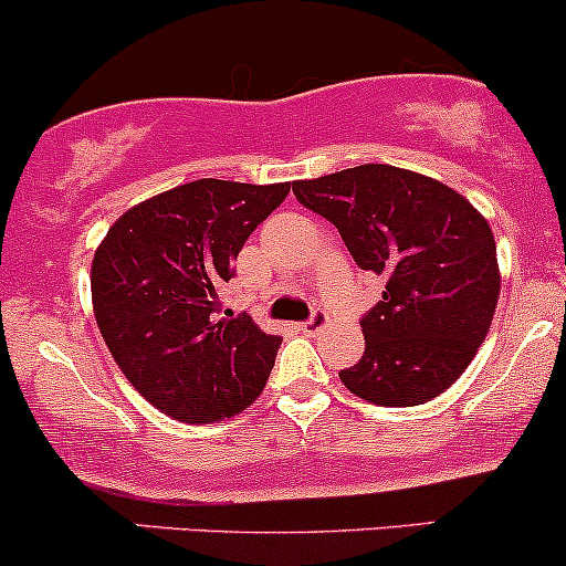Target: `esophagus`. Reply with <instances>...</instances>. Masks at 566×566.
Instances as JSON below:
<instances>
[{"label": "esophagus", "mask_w": 566, "mask_h": 566, "mask_svg": "<svg viewBox=\"0 0 566 566\" xmlns=\"http://www.w3.org/2000/svg\"><path fill=\"white\" fill-rule=\"evenodd\" d=\"M326 326H328V315L323 313V310H315L313 317L302 323V332L304 334H317V332H321V328H326Z\"/></svg>", "instance_id": "1"}]
</instances>
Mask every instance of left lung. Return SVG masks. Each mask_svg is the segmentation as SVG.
<instances>
[{
	"label": "left lung",
	"instance_id": "1",
	"mask_svg": "<svg viewBox=\"0 0 566 566\" xmlns=\"http://www.w3.org/2000/svg\"><path fill=\"white\" fill-rule=\"evenodd\" d=\"M294 195L332 221L360 270L385 277L360 321L366 350L342 382L377 406L433 401L492 326L500 264L489 221L457 189L385 163L294 181Z\"/></svg>",
	"mask_w": 566,
	"mask_h": 566
}]
</instances>
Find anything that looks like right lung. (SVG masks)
Wrapping results in <instances>:
<instances>
[{
	"label": "right lung",
	"instance_id": "right-lung-1",
	"mask_svg": "<svg viewBox=\"0 0 566 566\" xmlns=\"http://www.w3.org/2000/svg\"><path fill=\"white\" fill-rule=\"evenodd\" d=\"M291 181L198 179L119 216L95 249L93 313L114 364L163 415L230 420L262 396L281 336L221 315L219 291Z\"/></svg>",
	"mask_w": 566,
	"mask_h": 566
}]
</instances>
